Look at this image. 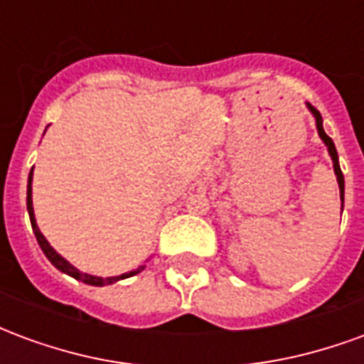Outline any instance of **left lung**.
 Masks as SVG:
<instances>
[{"label": "left lung", "instance_id": "left-lung-1", "mask_svg": "<svg viewBox=\"0 0 364 364\" xmlns=\"http://www.w3.org/2000/svg\"><path fill=\"white\" fill-rule=\"evenodd\" d=\"M308 107V111L312 112L314 120H316V130H318V136L321 138V142L326 144V148H328V154L329 158H331V164H333V171H336V177H337V185H339V197H341V213H343V197H345V179H343V173H341V167H339V156H337V150H336V144L333 140L326 134V130H323V119H321V114L316 109H314L312 105L306 103Z\"/></svg>", "mask_w": 364, "mask_h": 364}]
</instances>
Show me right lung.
Wrapping results in <instances>:
<instances>
[{
	"label": "right lung",
	"instance_id": "add662e5",
	"mask_svg": "<svg viewBox=\"0 0 364 364\" xmlns=\"http://www.w3.org/2000/svg\"><path fill=\"white\" fill-rule=\"evenodd\" d=\"M35 169V167H33ZM33 169H31V173H28V183H27V210H28V218H31V226H33V232H35L36 236V242H38V245H41V250H43V253L48 257V261H50L54 267L58 269V271H62V273L70 274V277H74L75 281H82L85 282V284H91V287H105V284H112V282H119L122 281V279H128V277H134V274H138L140 271H144L146 269V263L150 259H146V263H142L138 269H132V271H128V273H122V274H117V277H107V279H103V277H97V274H90V273H83V271H80L77 267H74L70 261L66 259V257H62L54 247H52L50 244H48V240L43 236V232L38 230V224H36V218H35V208H33Z\"/></svg>",
	"mask_w": 364,
	"mask_h": 364
}]
</instances>
